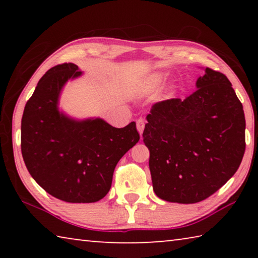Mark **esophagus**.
I'll return each instance as SVG.
<instances>
[{
  "label": "esophagus",
  "mask_w": 258,
  "mask_h": 258,
  "mask_svg": "<svg viewBox=\"0 0 258 258\" xmlns=\"http://www.w3.org/2000/svg\"><path fill=\"white\" fill-rule=\"evenodd\" d=\"M137 128L140 132V134L143 133V130H145V120H143L142 118H139L137 120Z\"/></svg>",
  "instance_id": "34e87169"
}]
</instances>
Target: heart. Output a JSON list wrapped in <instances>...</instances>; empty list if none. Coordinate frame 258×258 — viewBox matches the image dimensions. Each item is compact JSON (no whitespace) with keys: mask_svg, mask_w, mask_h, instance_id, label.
I'll return each instance as SVG.
<instances>
[{"mask_svg":"<svg viewBox=\"0 0 258 258\" xmlns=\"http://www.w3.org/2000/svg\"><path fill=\"white\" fill-rule=\"evenodd\" d=\"M161 82V76L160 75H152L148 77L147 80L143 81L139 86V93L142 95L150 94L154 92V91L159 86Z\"/></svg>","mask_w":258,"mask_h":258,"instance_id":"heart-1","label":"heart"}]
</instances>
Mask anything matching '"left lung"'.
I'll return each mask as SVG.
<instances>
[{
    "label": "left lung",
    "mask_w": 258,
    "mask_h": 258,
    "mask_svg": "<svg viewBox=\"0 0 258 258\" xmlns=\"http://www.w3.org/2000/svg\"><path fill=\"white\" fill-rule=\"evenodd\" d=\"M184 100H164L147 116L143 142L160 199L195 204L211 197L237 172L246 149V119L224 74L206 68Z\"/></svg>",
    "instance_id": "1"
}]
</instances>
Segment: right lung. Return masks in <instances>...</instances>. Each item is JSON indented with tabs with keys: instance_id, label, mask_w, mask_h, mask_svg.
Here are the masks:
<instances>
[{
	"instance_id": "right-lung-1",
	"label": "right lung",
	"mask_w": 258,
	"mask_h": 258,
	"mask_svg": "<svg viewBox=\"0 0 258 258\" xmlns=\"http://www.w3.org/2000/svg\"><path fill=\"white\" fill-rule=\"evenodd\" d=\"M81 74L75 63L64 62L41 78L23 113L21 154L47 194L67 203H95L110 190L117 163L140 134L134 121L116 128L99 118L77 121L59 112L61 89Z\"/></svg>"
}]
</instances>
